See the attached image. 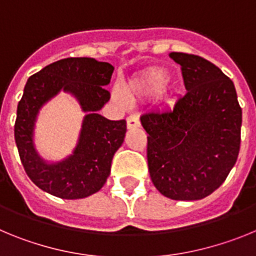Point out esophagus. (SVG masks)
I'll list each match as a JSON object with an SVG mask.
<instances>
[{"label":"esophagus","instance_id":"34e87169","mask_svg":"<svg viewBox=\"0 0 256 256\" xmlns=\"http://www.w3.org/2000/svg\"><path fill=\"white\" fill-rule=\"evenodd\" d=\"M140 126H141V123H140V119L137 115H130V116L126 118V126H128V130L137 128Z\"/></svg>","mask_w":256,"mask_h":256}]
</instances>
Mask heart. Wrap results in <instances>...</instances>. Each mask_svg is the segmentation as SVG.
Instances as JSON below:
<instances>
[{
	"mask_svg": "<svg viewBox=\"0 0 256 256\" xmlns=\"http://www.w3.org/2000/svg\"><path fill=\"white\" fill-rule=\"evenodd\" d=\"M166 73L162 69H150L148 72L142 73L137 78L132 79L126 83V94L130 98H140L142 96H148L152 92L158 91V100L162 104L169 102V94L168 91L162 87L166 82ZM123 91V88L119 84H115L112 88V98L116 101L119 105L128 106L130 105V98Z\"/></svg>",
	"mask_w": 256,
	"mask_h": 256,
	"instance_id": "1",
	"label": "heart"
}]
</instances>
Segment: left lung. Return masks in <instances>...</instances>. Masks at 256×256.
<instances>
[{
	"label": "left lung",
	"mask_w": 256,
	"mask_h": 256,
	"mask_svg": "<svg viewBox=\"0 0 256 256\" xmlns=\"http://www.w3.org/2000/svg\"><path fill=\"white\" fill-rule=\"evenodd\" d=\"M187 92L173 106L146 112L148 172L156 190L172 200H200L224 182L236 164L242 110L234 82L196 55L172 52Z\"/></svg>",
	"instance_id": "obj_1"
}]
</instances>
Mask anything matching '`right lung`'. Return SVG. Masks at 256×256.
<instances>
[{"mask_svg":"<svg viewBox=\"0 0 256 256\" xmlns=\"http://www.w3.org/2000/svg\"><path fill=\"white\" fill-rule=\"evenodd\" d=\"M114 66L92 58H68L29 76L18 105L15 142L28 177L47 194L66 200L100 191L110 176L114 154L124 142L126 120H108L98 114L110 100L105 86ZM62 90L78 101L86 115L74 152L58 162H47L34 144L40 108Z\"/></svg>","mask_w":256,"mask_h":256,"instance_id":"add662e5","label":"right lung"}]
</instances>
